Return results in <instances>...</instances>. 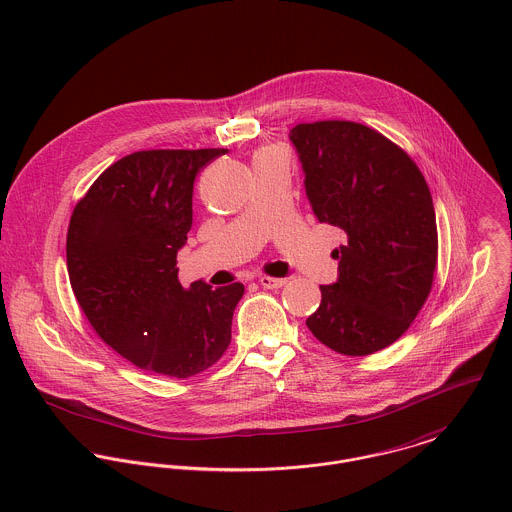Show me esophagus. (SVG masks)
I'll list each match as a JSON object with an SVG mask.
<instances>
[{"mask_svg":"<svg viewBox=\"0 0 512 512\" xmlns=\"http://www.w3.org/2000/svg\"><path fill=\"white\" fill-rule=\"evenodd\" d=\"M287 281L285 279H277V277H261L259 279V285L263 287V289H281L283 285H285Z\"/></svg>","mask_w":512,"mask_h":512,"instance_id":"34e87169","label":"esophagus"}]
</instances>
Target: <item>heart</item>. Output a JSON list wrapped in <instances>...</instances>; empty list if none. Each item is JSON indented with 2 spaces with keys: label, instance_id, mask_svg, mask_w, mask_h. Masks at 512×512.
Wrapping results in <instances>:
<instances>
[{
  "label": "heart",
  "instance_id": "obj_1",
  "mask_svg": "<svg viewBox=\"0 0 512 512\" xmlns=\"http://www.w3.org/2000/svg\"><path fill=\"white\" fill-rule=\"evenodd\" d=\"M263 152H279V150H277V148H265V150H261L259 154H263Z\"/></svg>",
  "mask_w": 512,
  "mask_h": 512
}]
</instances>
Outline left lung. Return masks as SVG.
<instances>
[{"instance_id": "left-lung-1", "label": "left lung", "mask_w": 512, "mask_h": 512, "mask_svg": "<svg viewBox=\"0 0 512 512\" xmlns=\"http://www.w3.org/2000/svg\"><path fill=\"white\" fill-rule=\"evenodd\" d=\"M289 136L314 215L346 233L332 251L338 281L320 287L308 330L344 356L384 350L433 287L437 223L427 182L404 148L366 124L303 122Z\"/></svg>"}]
</instances>
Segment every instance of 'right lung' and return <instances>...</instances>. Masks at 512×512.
I'll return each mask as SVG.
<instances>
[{"instance_id": "1", "label": "right lung", "mask_w": 512, "mask_h": 512, "mask_svg": "<svg viewBox=\"0 0 512 512\" xmlns=\"http://www.w3.org/2000/svg\"><path fill=\"white\" fill-rule=\"evenodd\" d=\"M227 148L140 150L95 180L75 205L67 269L75 299L112 350L178 380L211 368L231 342L243 285L186 291L178 249L192 229L198 172Z\"/></svg>"}]
</instances>
